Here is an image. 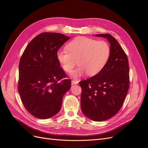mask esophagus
Returning <instances> with one entry per match:
<instances>
[{
    "label": "esophagus",
    "mask_w": 148,
    "mask_h": 148,
    "mask_svg": "<svg viewBox=\"0 0 148 148\" xmlns=\"http://www.w3.org/2000/svg\"><path fill=\"white\" fill-rule=\"evenodd\" d=\"M79 83V81H78L77 80L75 79V80H72V85H76L77 84Z\"/></svg>",
    "instance_id": "1"
}]
</instances>
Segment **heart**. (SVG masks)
I'll return each instance as SVG.
<instances>
[{
	"mask_svg": "<svg viewBox=\"0 0 148 148\" xmlns=\"http://www.w3.org/2000/svg\"><path fill=\"white\" fill-rule=\"evenodd\" d=\"M66 48L68 51L58 49L56 58L66 72L72 71L77 61L79 67L71 73L73 77H79L86 73L89 76L97 75L105 67L110 56V47L107 42L85 36L75 38Z\"/></svg>",
	"mask_w": 148,
	"mask_h": 148,
	"instance_id": "obj_1",
	"label": "heart"
}]
</instances>
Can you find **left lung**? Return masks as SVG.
I'll list each match as a JSON object with an SVG mask.
<instances>
[{"mask_svg": "<svg viewBox=\"0 0 148 148\" xmlns=\"http://www.w3.org/2000/svg\"><path fill=\"white\" fill-rule=\"evenodd\" d=\"M110 43V56L103 70L82 81L81 107L83 114L94 121L107 120L122 107L129 88L128 60L116 39L109 34H95Z\"/></svg>", "mask_w": 148, "mask_h": 148, "instance_id": "1", "label": "left lung"}]
</instances>
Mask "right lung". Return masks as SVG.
<instances>
[{"instance_id":"1","label":"right lung","mask_w":148,"mask_h":148,"mask_svg":"<svg viewBox=\"0 0 148 148\" xmlns=\"http://www.w3.org/2000/svg\"><path fill=\"white\" fill-rule=\"evenodd\" d=\"M70 39L58 33H43L25 48L19 63L18 90L31 115L45 119L60 111L63 97L71 86L56 58V53Z\"/></svg>"}]
</instances>
